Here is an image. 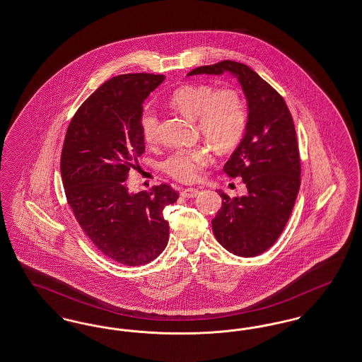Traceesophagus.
<instances>
[{
	"instance_id": "34e87169",
	"label": "esophagus",
	"mask_w": 362,
	"mask_h": 362,
	"mask_svg": "<svg viewBox=\"0 0 362 362\" xmlns=\"http://www.w3.org/2000/svg\"><path fill=\"white\" fill-rule=\"evenodd\" d=\"M199 192L201 191L198 188L187 187L182 189V197H185V198H195V197L199 195Z\"/></svg>"
}]
</instances>
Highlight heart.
I'll return each instance as SVG.
<instances>
[{
    "mask_svg": "<svg viewBox=\"0 0 362 362\" xmlns=\"http://www.w3.org/2000/svg\"><path fill=\"white\" fill-rule=\"evenodd\" d=\"M171 105L183 116L198 121L203 139L218 152H226L241 141L246 127L245 105L233 88H216L209 85L177 87L170 98ZM159 115L145 109L141 115V133L146 143H155L159 136ZM210 161L207 151H177L165 161V170L179 180L198 177L199 170Z\"/></svg>",
    "mask_w": 362,
    "mask_h": 362,
    "instance_id": "heart-1",
    "label": "heart"
}]
</instances>
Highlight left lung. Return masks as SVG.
I'll use <instances>...</instances> for the list:
<instances>
[{
	"mask_svg": "<svg viewBox=\"0 0 362 362\" xmlns=\"http://www.w3.org/2000/svg\"><path fill=\"white\" fill-rule=\"evenodd\" d=\"M237 79L245 95V134L223 167L243 177L246 194L230 198L211 221L218 243L235 256L255 257L275 244L288 222L300 186V159L288 107L275 88L246 64L223 60L187 74Z\"/></svg>",
	"mask_w": 362,
	"mask_h": 362,
	"instance_id": "left-lung-1",
	"label": "left lung"
}]
</instances>
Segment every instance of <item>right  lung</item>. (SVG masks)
<instances>
[{
    "instance_id": "add662e5",
    "label": "right lung",
    "mask_w": 362,
    "mask_h": 362,
    "mask_svg": "<svg viewBox=\"0 0 362 362\" xmlns=\"http://www.w3.org/2000/svg\"><path fill=\"white\" fill-rule=\"evenodd\" d=\"M164 75L124 74L97 88L66 133L60 174L78 223L102 253L124 265L155 260L168 244L163 217L177 192L168 185L130 192V168L144 153L143 103Z\"/></svg>"
}]
</instances>
